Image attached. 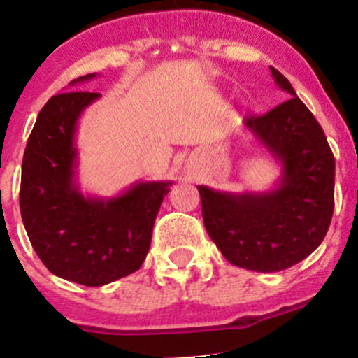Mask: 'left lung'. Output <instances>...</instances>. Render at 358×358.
I'll use <instances>...</instances> for the list:
<instances>
[{"label":"left lung","instance_id":"1","mask_svg":"<svg viewBox=\"0 0 358 358\" xmlns=\"http://www.w3.org/2000/svg\"><path fill=\"white\" fill-rule=\"evenodd\" d=\"M275 82L292 98L245 126L283 166L269 192L229 194L199 185L208 234L232 266L276 273L296 266L324 241L334 213V155L324 129L271 66Z\"/></svg>","mask_w":358,"mask_h":358}]
</instances>
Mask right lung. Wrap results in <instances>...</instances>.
<instances>
[{"label": "right lung", "instance_id": "obj_1", "mask_svg": "<svg viewBox=\"0 0 358 358\" xmlns=\"http://www.w3.org/2000/svg\"><path fill=\"white\" fill-rule=\"evenodd\" d=\"M94 73L71 83L94 78ZM96 92L52 96L27 140L20 215L29 241L52 275L101 287L138 271L171 182H141L112 199L85 197L75 185V131Z\"/></svg>", "mask_w": 358, "mask_h": 358}]
</instances>
